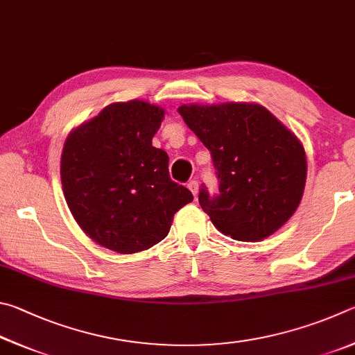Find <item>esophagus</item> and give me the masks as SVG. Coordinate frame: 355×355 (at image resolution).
<instances>
[{
    "instance_id": "esophagus-1",
    "label": "esophagus",
    "mask_w": 355,
    "mask_h": 355,
    "mask_svg": "<svg viewBox=\"0 0 355 355\" xmlns=\"http://www.w3.org/2000/svg\"><path fill=\"white\" fill-rule=\"evenodd\" d=\"M187 187L190 189L191 193H193V196L196 198V196H198V190H200V185H198V182H196V181H190V182L187 184Z\"/></svg>"
}]
</instances>
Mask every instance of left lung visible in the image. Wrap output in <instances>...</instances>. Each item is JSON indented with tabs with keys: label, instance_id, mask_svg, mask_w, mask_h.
<instances>
[{
	"label": "left lung",
	"instance_id": "left-lung-1",
	"mask_svg": "<svg viewBox=\"0 0 355 355\" xmlns=\"http://www.w3.org/2000/svg\"><path fill=\"white\" fill-rule=\"evenodd\" d=\"M179 114L212 155L220 193L200 190L214 226L234 240L259 241L288 221L307 178L300 139L256 103L184 104Z\"/></svg>",
	"mask_w": 355,
	"mask_h": 355
}]
</instances>
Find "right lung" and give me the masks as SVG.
<instances>
[{
  "label": "right lung",
  "instance_id": "obj_1",
  "mask_svg": "<svg viewBox=\"0 0 355 355\" xmlns=\"http://www.w3.org/2000/svg\"><path fill=\"white\" fill-rule=\"evenodd\" d=\"M165 110L132 99L114 103L68 134L60 159L65 201L80 229L120 254L149 250L173 216L193 201L171 181L168 154L153 146Z\"/></svg>",
  "mask_w": 355,
  "mask_h": 355
}]
</instances>
